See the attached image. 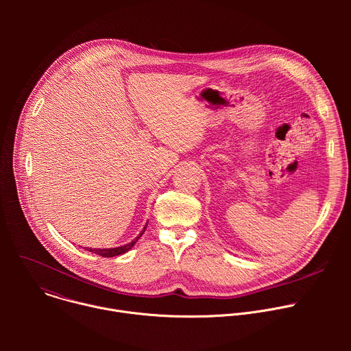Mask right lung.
Here are the masks:
<instances>
[{"mask_svg":"<svg viewBox=\"0 0 351 351\" xmlns=\"http://www.w3.org/2000/svg\"><path fill=\"white\" fill-rule=\"evenodd\" d=\"M147 223H148V222H147ZM145 228H147V225L143 228V230H141L130 243H128V244H125V245H119V247H114V248H86V247H84V250H87V252H90V253H94V254H97V256H101V257H117V256L125 254V253H128L129 250L136 244V241L141 237V234L144 233Z\"/></svg>","mask_w":351,"mask_h":351,"instance_id":"1","label":"right lung"}]
</instances>
